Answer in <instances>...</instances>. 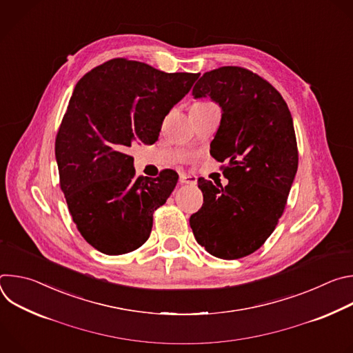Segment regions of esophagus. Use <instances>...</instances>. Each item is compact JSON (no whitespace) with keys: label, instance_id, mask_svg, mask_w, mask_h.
<instances>
[{"label":"esophagus","instance_id":"34e87169","mask_svg":"<svg viewBox=\"0 0 353 353\" xmlns=\"http://www.w3.org/2000/svg\"><path fill=\"white\" fill-rule=\"evenodd\" d=\"M179 181H180V184H195L196 183V177L185 174V173H181Z\"/></svg>","mask_w":353,"mask_h":353}]
</instances>
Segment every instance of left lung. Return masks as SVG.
<instances>
[{
    "mask_svg": "<svg viewBox=\"0 0 353 353\" xmlns=\"http://www.w3.org/2000/svg\"><path fill=\"white\" fill-rule=\"evenodd\" d=\"M222 108L211 155L228 162V185L198 179L204 204L191 215L196 241L210 254L236 260L259 250L276 228L297 172L293 120L281 93L243 67L205 72L192 89Z\"/></svg>",
    "mask_w": 353,
    "mask_h": 353,
    "instance_id": "left-lung-1",
    "label": "left lung"
}]
</instances>
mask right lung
<instances>
[{"mask_svg": "<svg viewBox=\"0 0 353 353\" xmlns=\"http://www.w3.org/2000/svg\"><path fill=\"white\" fill-rule=\"evenodd\" d=\"M198 77L113 59L77 83L56 137V159L70 215L100 253L125 254L148 240L154 212L179 174L165 169L157 179L137 177L127 149L134 141H158L165 117Z\"/></svg>", "mask_w": 353, "mask_h": 353, "instance_id": "right-lung-1", "label": "right lung"}]
</instances>
